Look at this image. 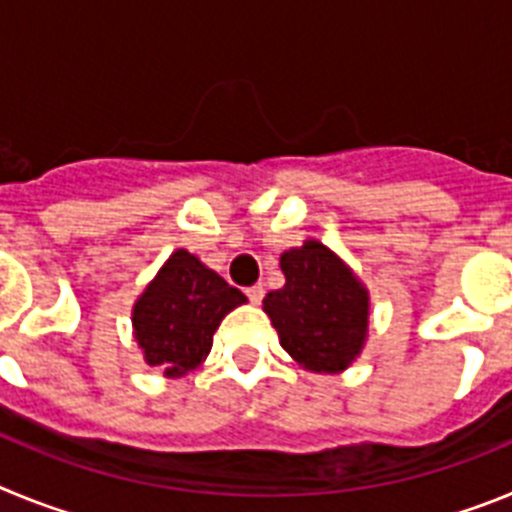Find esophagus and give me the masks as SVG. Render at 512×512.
Wrapping results in <instances>:
<instances>
[{
  "label": "esophagus",
  "instance_id": "obj_1",
  "mask_svg": "<svg viewBox=\"0 0 512 512\" xmlns=\"http://www.w3.org/2000/svg\"><path fill=\"white\" fill-rule=\"evenodd\" d=\"M246 295H248V300L253 302V305H261V300H264V287H261V284H253V287H248L246 289Z\"/></svg>",
  "mask_w": 512,
  "mask_h": 512
}]
</instances>
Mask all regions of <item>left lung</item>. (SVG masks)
<instances>
[{"mask_svg":"<svg viewBox=\"0 0 512 512\" xmlns=\"http://www.w3.org/2000/svg\"><path fill=\"white\" fill-rule=\"evenodd\" d=\"M284 287L264 297L282 348L312 372H341L359 356L369 295L336 253L307 241L282 253Z\"/></svg>","mask_w":512,"mask_h":512,"instance_id":"8db88e82","label":"left lung"}]
</instances>
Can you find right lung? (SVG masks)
I'll return each instance as SVG.
<instances>
[{
    "label": "right lung",
    "mask_w": 512,
    "mask_h": 512,
    "mask_svg": "<svg viewBox=\"0 0 512 512\" xmlns=\"http://www.w3.org/2000/svg\"><path fill=\"white\" fill-rule=\"evenodd\" d=\"M246 295L179 248L133 307L135 341L151 366L182 377L202 364L220 320Z\"/></svg>",
    "instance_id": "obj_1"
}]
</instances>
